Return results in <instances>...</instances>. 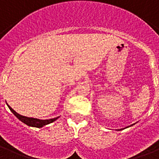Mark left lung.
<instances>
[{
    "mask_svg": "<svg viewBox=\"0 0 159 159\" xmlns=\"http://www.w3.org/2000/svg\"><path fill=\"white\" fill-rule=\"evenodd\" d=\"M131 126H132V125H131Z\"/></svg>",
    "mask_w": 159,
    "mask_h": 159,
    "instance_id": "obj_1",
    "label": "left lung"
}]
</instances>
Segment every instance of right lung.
Returning <instances> with one entry per match:
<instances>
[{
  "instance_id": "1",
  "label": "right lung",
  "mask_w": 159,
  "mask_h": 159,
  "mask_svg": "<svg viewBox=\"0 0 159 159\" xmlns=\"http://www.w3.org/2000/svg\"><path fill=\"white\" fill-rule=\"evenodd\" d=\"M9 107V109H10V111L12 112L15 116H16L18 118H19L21 122H23L24 123L27 124L28 126H35V127H42L43 126H46L47 124H50L51 122H55V120H57L59 118L58 117H55V118H52V119H48V120H40V119H37V118H33V117H25V116H22L19 113H17L14 109L11 108V107L7 104Z\"/></svg>"
}]
</instances>
